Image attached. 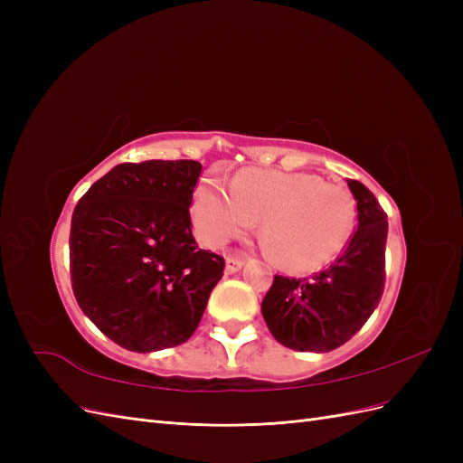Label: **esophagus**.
I'll return each instance as SVG.
<instances>
[{
    "label": "esophagus",
    "mask_w": 463,
    "mask_h": 463,
    "mask_svg": "<svg viewBox=\"0 0 463 463\" xmlns=\"http://www.w3.org/2000/svg\"><path fill=\"white\" fill-rule=\"evenodd\" d=\"M243 264H245V260L243 259H240V257H226V272H230V274H233V272H240L241 269H243Z\"/></svg>",
    "instance_id": "1"
}]
</instances>
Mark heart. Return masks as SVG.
<instances>
[{
    "label": "heart",
    "mask_w": 463,
    "mask_h": 463,
    "mask_svg": "<svg viewBox=\"0 0 463 463\" xmlns=\"http://www.w3.org/2000/svg\"><path fill=\"white\" fill-rule=\"evenodd\" d=\"M191 218L206 247H222L260 220L274 260L293 272H311L347 241L354 203L345 189L311 174L243 170L232 191L214 179L201 181Z\"/></svg>",
    "instance_id": "1"
}]
</instances>
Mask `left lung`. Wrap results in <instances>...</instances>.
I'll return each mask as SVG.
<instances>
[{
  "label": "left lung",
  "mask_w": 463,
  "mask_h": 463,
  "mask_svg": "<svg viewBox=\"0 0 463 463\" xmlns=\"http://www.w3.org/2000/svg\"><path fill=\"white\" fill-rule=\"evenodd\" d=\"M357 230L342 255L313 278L274 276L260 311L274 338L298 352L325 354L354 338L384 291L388 222L374 194L355 179Z\"/></svg>",
  "instance_id": "1"
}]
</instances>
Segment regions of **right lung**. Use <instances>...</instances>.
<instances>
[{"label": "right lung", "mask_w": 463, "mask_h": 463, "mask_svg": "<svg viewBox=\"0 0 463 463\" xmlns=\"http://www.w3.org/2000/svg\"><path fill=\"white\" fill-rule=\"evenodd\" d=\"M194 160L119 164L82 194L69 233L75 299L96 328L137 354L187 342L223 257L199 249L189 206Z\"/></svg>", "instance_id": "obj_1"}]
</instances>
